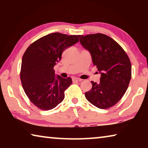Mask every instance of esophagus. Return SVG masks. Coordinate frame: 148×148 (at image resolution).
I'll use <instances>...</instances> for the list:
<instances>
[{
  "label": "esophagus",
  "instance_id": "esophagus-1",
  "mask_svg": "<svg viewBox=\"0 0 148 148\" xmlns=\"http://www.w3.org/2000/svg\"><path fill=\"white\" fill-rule=\"evenodd\" d=\"M82 80V79L77 78V77H73V78H72V81H73L74 82H81Z\"/></svg>",
  "mask_w": 148,
  "mask_h": 148
}]
</instances>
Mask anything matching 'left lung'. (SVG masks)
Listing matches in <instances>:
<instances>
[{
	"label": "left lung",
	"mask_w": 148,
	"mask_h": 148,
	"mask_svg": "<svg viewBox=\"0 0 148 148\" xmlns=\"http://www.w3.org/2000/svg\"><path fill=\"white\" fill-rule=\"evenodd\" d=\"M78 37L101 74L99 83L91 81L92 88L85 96L99 108H109L121 100L128 88L131 78L130 59L121 46L106 34L97 33Z\"/></svg>",
	"instance_id": "1"
}]
</instances>
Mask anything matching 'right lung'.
I'll use <instances>...</instances> for the list:
<instances>
[{
	"label": "right lung",
	"instance_id": "obj_1",
	"mask_svg": "<svg viewBox=\"0 0 148 148\" xmlns=\"http://www.w3.org/2000/svg\"><path fill=\"white\" fill-rule=\"evenodd\" d=\"M77 35L54 32L32 43L21 61L20 78L30 101L42 110L56 108L64 98L71 77L56 76L53 67L61 59L62 53L78 42Z\"/></svg>",
	"mask_w": 148,
	"mask_h": 148
}]
</instances>
